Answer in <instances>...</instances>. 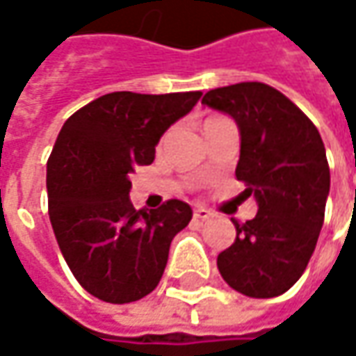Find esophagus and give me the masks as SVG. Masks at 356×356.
Here are the masks:
<instances>
[{"mask_svg":"<svg viewBox=\"0 0 356 356\" xmlns=\"http://www.w3.org/2000/svg\"><path fill=\"white\" fill-rule=\"evenodd\" d=\"M193 217L197 219V221H207V219H211V217H213V213H211V211L205 207H197L193 211Z\"/></svg>","mask_w":356,"mask_h":356,"instance_id":"obj_1","label":"esophagus"}]
</instances>
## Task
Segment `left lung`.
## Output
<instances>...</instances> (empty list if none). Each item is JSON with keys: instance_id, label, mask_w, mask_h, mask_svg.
<instances>
[{"instance_id": "8db88e82", "label": "left lung", "mask_w": 356, "mask_h": 356, "mask_svg": "<svg viewBox=\"0 0 356 356\" xmlns=\"http://www.w3.org/2000/svg\"><path fill=\"white\" fill-rule=\"evenodd\" d=\"M235 119L241 155L235 175L257 215L217 257L227 285L253 299L279 297L307 269L325 221L331 173L313 121L275 87L247 81L211 89L201 101Z\"/></svg>"}]
</instances>
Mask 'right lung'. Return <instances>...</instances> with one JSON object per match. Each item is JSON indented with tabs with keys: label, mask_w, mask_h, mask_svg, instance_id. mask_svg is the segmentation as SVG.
<instances>
[{
	"label": "right lung",
	"mask_w": 356,
	"mask_h": 356,
	"mask_svg": "<svg viewBox=\"0 0 356 356\" xmlns=\"http://www.w3.org/2000/svg\"><path fill=\"white\" fill-rule=\"evenodd\" d=\"M201 91L107 93L63 123L47 161L49 221L79 285L123 305L159 285L171 241L193 211L179 199L135 209L129 175L155 159V145L187 115Z\"/></svg>",
	"instance_id": "obj_1"
}]
</instances>
